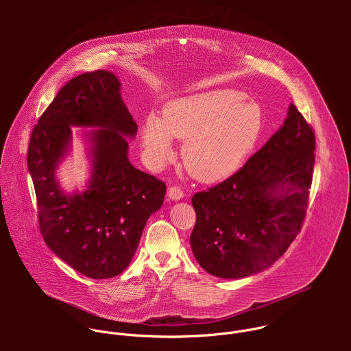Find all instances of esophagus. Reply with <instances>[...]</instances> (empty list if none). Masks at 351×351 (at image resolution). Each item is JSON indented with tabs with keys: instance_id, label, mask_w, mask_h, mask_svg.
<instances>
[{
	"instance_id": "esophagus-1",
	"label": "esophagus",
	"mask_w": 351,
	"mask_h": 351,
	"mask_svg": "<svg viewBox=\"0 0 351 351\" xmlns=\"http://www.w3.org/2000/svg\"><path fill=\"white\" fill-rule=\"evenodd\" d=\"M167 195H169V197H170L171 200L174 201L181 200V199L185 196L184 192H182V189L178 188V186H170Z\"/></svg>"
}]
</instances>
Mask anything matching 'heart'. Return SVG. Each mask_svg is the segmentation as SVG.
I'll list each match as a JSON object with an SVG mask.
<instances>
[{"label":"heart","mask_w":351,"mask_h":351,"mask_svg":"<svg viewBox=\"0 0 351 351\" xmlns=\"http://www.w3.org/2000/svg\"><path fill=\"white\" fill-rule=\"evenodd\" d=\"M232 89H217L167 104L162 117L150 114L142 128L143 147L155 165L173 156L171 139L185 142L182 162L202 182L231 176L261 131L259 108Z\"/></svg>","instance_id":"1"}]
</instances>
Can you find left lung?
<instances>
[{
	"label": "left lung",
	"mask_w": 351,
	"mask_h": 351,
	"mask_svg": "<svg viewBox=\"0 0 351 351\" xmlns=\"http://www.w3.org/2000/svg\"><path fill=\"white\" fill-rule=\"evenodd\" d=\"M315 134L291 104L282 127L234 176L192 197L191 246L201 267L220 278H245L271 266L300 232Z\"/></svg>",
	"instance_id": "1"
}]
</instances>
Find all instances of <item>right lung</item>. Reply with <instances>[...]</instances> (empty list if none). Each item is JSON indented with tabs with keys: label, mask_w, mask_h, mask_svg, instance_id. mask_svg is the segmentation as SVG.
I'll return each mask as SVG.
<instances>
[{
	"label": "right lung",
	"mask_w": 351,
	"mask_h": 351,
	"mask_svg": "<svg viewBox=\"0 0 351 351\" xmlns=\"http://www.w3.org/2000/svg\"><path fill=\"white\" fill-rule=\"evenodd\" d=\"M106 70L70 80L34 127L28 170L45 242L62 261L89 278H112L130 265L143 228L165 199L166 185L134 167L128 141L138 125ZM71 126L87 133L93 174L87 189L67 195L54 171L71 144Z\"/></svg>",
	"instance_id": "obj_1"
}]
</instances>
